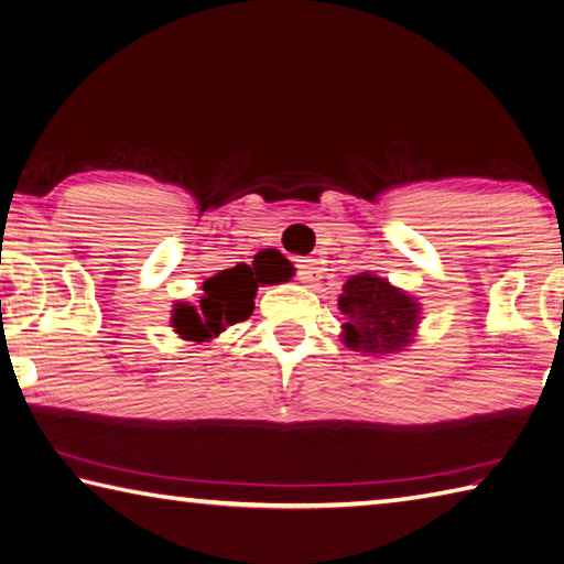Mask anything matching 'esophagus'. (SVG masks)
<instances>
[{
	"label": "esophagus",
	"instance_id": "esophagus-1",
	"mask_svg": "<svg viewBox=\"0 0 564 564\" xmlns=\"http://www.w3.org/2000/svg\"><path fill=\"white\" fill-rule=\"evenodd\" d=\"M321 279V269H317L315 259H301L299 261V281L301 283H313Z\"/></svg>",
	"mask_w": 564,
	"mask_h": 564
}]
</instances>
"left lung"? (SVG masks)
<instances>
[{"mask_svg": "<svg viewBox=\"0 0 564 564\" xmlns=\"http://www.w3.org/2000/svg\"><path fill=\"white\" fill-rule=\"evenodd\" d=\"M337 305L345 315L343 343L357 352L394 355L414 340L419 303L370 271L350 275Z\"/></svg>", "mask_w": 564, "mask_h": 564, "instance_id": "obj_1", "label": "left lung"}]
</instances>
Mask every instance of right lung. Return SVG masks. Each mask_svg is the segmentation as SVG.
<instances>
[{
	"label": "right lung",
	"mask_w": 564,
	"mask_h": 564,
	"mask_svg": "<svg viewBox=\"0 0 564 564\" xmlns=\"http://www.w3.org/2000/svg\"><path fill=\"white\" fill-rule=\"evenodd\" d=\"M256 269L247 263H237L234 269L219 271L202 283V299L197 305L175 303L172 311V327L182 340L209 343L227 325L247 321L253 313V299L261 281Z\"/></svg>",
	"instance_id": "add662e5"
}]
</instances>
